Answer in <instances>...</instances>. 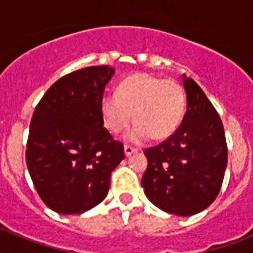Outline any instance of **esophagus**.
Masks as SVG:
<instances>
[{
  "instance_id": "34e87169",
  "label": "esophagus",
  "mask_w": 253,
  "mask_h": 253,
  "mask_svg": "<svg viewBox=\"0 0 253 253\" xmlns=\"http://www.w3.org/2000/svg\"><path fill=\"white\" fill-rule=\"evenodd\" d=\"M135 152H137V149L133 148V147H130V146H124V153H125V156H130V154L135 153Z\"/></svg>"
}]
</instances>
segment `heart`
I'll list each match as a JSON object with an SVG mask.
<instances>
[{"mask_svg": "<svg viewBox=\"0 0 253 253\" xmlns=\"http://www.w3.org/2000/svg\"><path fill=\"white\" fill-rule=\"evenodd\" d=\"M185 92L173 80H163L148 73H135L120 82L115 93L101 99L104 124L119 134L135 123L129 133L134 142L148 137L163 140L175 133L185 113Z\"/></svg>", "mask_w": 253, "mask_h": 253, "instance_id": "heart-1", "label": "heart"}]
</instances>
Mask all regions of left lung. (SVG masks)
Returning a JSON list of instances; mask_svg holds the SVG:
<instances>
[{"instance_id":"1","label":"left lung","mask_w":253,"mask_h":253,"mask_svg":"<svg viewBox=\"0 0 253 253\" xmlns=\"http://www.w3.org/2000/svg\"><path fill=\"white\" fill-rule=\"evenodd\" d=\"M187 109L175 133L146 148L142 186L149 202L180 216L207 209L218 196L228 162L224 128L193 78L184 77Z\"/></svg>"}]
</instances>
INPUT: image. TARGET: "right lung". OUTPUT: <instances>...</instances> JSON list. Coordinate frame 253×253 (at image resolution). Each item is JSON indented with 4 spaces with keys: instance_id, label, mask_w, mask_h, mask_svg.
I'll list each match as a JSON object with an SVG mask.
<instances>
[{
    "instance_id": "obj_1",
    "label": "right lung",
    "mask_w": 253,
    "mask_h": 253,
    "mask_svg": "<svg viewBox=\"0 0 253 253\" xmlns=\"http://www.w3.org/2000/svg\"><path fill=\"white\" fill-rule=\"evenodd\" d=\"M114 69L86 67L63 76L35 107L26 165L44 204L81 214L106 198L110 175L124 160L123 143L104 128L101 99Z\"/></svg>"
}]
</instances>
